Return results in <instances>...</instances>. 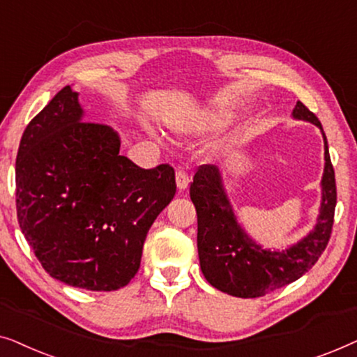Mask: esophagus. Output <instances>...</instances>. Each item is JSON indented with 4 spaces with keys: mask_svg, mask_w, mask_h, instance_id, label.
I'll use <instances>...</instances> for the list:
<instances>
[{
    "mask_svg": "<svg viewBox=\"0 0 357 357\" xmlns=\"http://www.w3.org/2000/svg\"><path fill=\"white\" fill-rule=\"evenodd\" d=\"M175 182H177V188L180 190V192H182V190L188 188L190 177L183 172V170H177V174H175Z\"/></svg>",
    "mask_w": 357,
    "mask_h": 357,
    "instance_id": "obj_1",
    "label": "esophagus"
}]
</instances>
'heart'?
Listing matches in <instances>:
<instances>
[{"mask_svg":"<svg viewBox=\"0 0 357 357\" xmlns=\"http://www.w3.org/2000/svg\"><path fill=\"white\" fill-rule=\"evenodd\" d=\"M227 120V114L218 109H199L169 119L167 125L175 135L180 136H198L209 130L218 128ZM154 136H158L153 133ZM159 139V138H158Z\"/></svg>","mask_w":357,"mask_h":357,"instance_id":"heart-1","label":"heart"}]
</instances>
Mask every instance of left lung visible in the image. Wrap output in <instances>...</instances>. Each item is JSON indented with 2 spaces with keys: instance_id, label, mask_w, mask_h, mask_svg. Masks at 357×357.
Masks as SVG:
<instances>
[{
  "instance_id": "1",
  "label": "left lung",
  "mask_w": 357,
  "mask_h": 357,
  "mask_svg": "<svg viewBox=\"0 0 357 357\" xmlns=\"http://www.w3.org/2000/svg\"><path fill=\"white\" fill-rule=\"evenodd\" d=\"M291 116L309 121L324 136V175L319 216L312 231L286 248L276 250L257 242L238 222L224 183L222 170L211 164L202 165L190 185V198L198 214V257L206 281L234 297H261L305 275L330 241L336 206L335 170L328 143L319 119L297 102Z\"/></svg>"
}]
</instances>
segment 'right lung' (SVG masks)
I'll list each match as a JSON object with an SVG mask.
<instances>
[{
  "label": "right lung",
  "mask_w": 357,
  "mask_h": 357,
  "mask_svg": "<svg viewBox=\"0 0 357 357\" xmlns=\"http://www.w3.org/2000/svg\"><path fill=\"white\" fill-rule=\"evenodd\" d=\"M66 86L27 125L16 159L19 227L43 270L68 286L115 291L139 270L148 231L172 202L170 165L144 170L120 135L87 123Z\"/></svg>",
  "instance_id": "add662e5"
}]
</instances>
